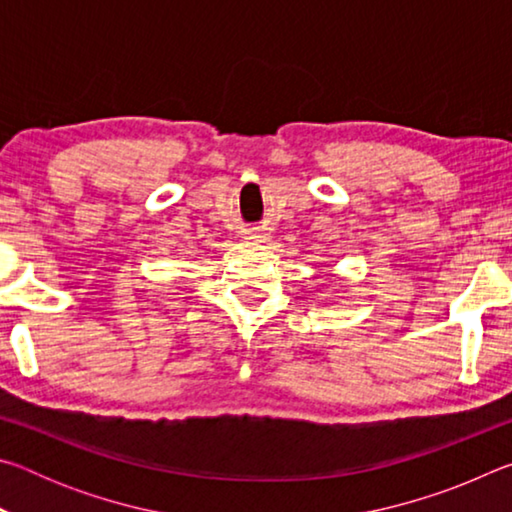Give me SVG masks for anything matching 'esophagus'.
Here are the masks:
<instances>
[{"instance_id":"obj_1","label":"esophagus","mask_w":512,"mask_h":512,"mask_svg":"<svg viewBox=\"0 0 512 512\" xmlns=\"http://www.w3.org/2000/svg\"><path fill=\"white\" fill-rule=\"evenodd\" d=\"M244 239H248V241H266V237L262 235V232H257V230H248Z\"/></svg>"}]
</instances>
